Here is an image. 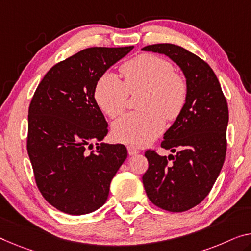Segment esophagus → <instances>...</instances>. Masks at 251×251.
<instances>
[{"instance_id": "obj_1", "label": "esophagus", "mask_w": 251, "mask_h": 251, "mask_svg": "<svg viewBox=\"0 0 251 251\" xmlns=\"http://www.w3.org/2000/svg\"><path fill=\"white\" fill-rule=\"evenodd\" d=\"M128 153H129L130 156L137 155V153H139V150L137 148L132 147V146H128Z\"/></svg>"}]
</instances>
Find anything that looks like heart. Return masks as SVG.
Wrapping results in <instances>:
<instances>
[{
  "label": "heart",
  "mask_w": 251,
  "mask_h": 251,
  "mask_svg": "<svg viewBox=\"0 0 251 251\" xmlns=\"http://www.w3.org/2000/svg\"><path fill=\"white\" fill-rule=\"evenodd\" d=\"M172 63L155 55H140L122 65L125 82L111 72L100 77L94 100L109 118L123 113L129 93L144 91L138 101L140 112L126 114L114 122L112 132L122 144L142 147L151 142L165 128V118L175 120L187 101V83L174 72Z\"/></svg>",
  "instance_id": "heart-1"
}]
</instances>
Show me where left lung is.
I'll return each mask as SVG.
<instances>
[{
  "instance_id": "obj_1",
  "label": "left lung",
  "mask_w": 251,
  "mask_h": 251,
  "mask_svg": "<svg viewBox=\"0 0 251 251\" xmlns=\"http://www.w3.org/2000/svg\"><path fill=\"white\" fill-rule=\"evenodd\" d=\"M141 50L169 57L187 83L183 112L161 142V147L176 152L175 156L146 151L149 167L142 176L148 199L156 206L184 212L206 198L221 172L226 151L228 104L214 72L194 53L173 44L150 45Z\"/></svg>"
}]
</instances>
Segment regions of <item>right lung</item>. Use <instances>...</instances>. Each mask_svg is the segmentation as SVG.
Instances as JSON below:
<instances>
[{"label": "right lung", "instance_id": "right-lung-1", "mask_svg": "<svg viewBox=\"0 0 251 251\" xmlns=\"http://www.w3.org/2000/svg\"><path fill=\"white\" fill-rule=\"evenodd\" d=\"M132 49H84L50 68L34 92L26 149L42 196L64 213L82 215L100 209L128 156L126 146L98 144L106 136L107 122L95 103L94 88ZM93 143L97 149L88 153Z\"/></svg>", "mask_w": 251, "mask_h": 251}]
</instances>
